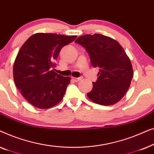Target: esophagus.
Listing matches in <instances>:
<instances>
[{"label":"esophagus","instance_id":"1","mask_svg":"<svg viewBox=\"0 0 154 154\" xmlns=\"http://www.w3.org/2000/svg\"><path fill=\"white\" fill-rule=\"evenodd\" d=\"M83 79V77H79V78H75V77H73L72 79L73 81H74L75 82H79V81H81V80Z\"/></svg>","mask_w":154,"mask_h":154}]
</instances>
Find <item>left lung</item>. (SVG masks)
I'll use <instances>...</instances> for the list:
<instances>
[{
  "instance_id": "obj_1",
  "label": "left lung",
  "mask_w": 154,
  "mask_h": 154,
  "mask_svg": "<svg viewBox=\"0 0 154 154\" xmlns=\"http://www.w3.org/2000/svg\"><path fill=\"white\" fill-rule=\"evenodd\" d=\"M75 42L85 48L92 66L100 68L88 98L104 106L116 104L129 89L133 77L131 62L123 47L114 39L99 33L82 35Z\"/></svg>"
}]
</instances>
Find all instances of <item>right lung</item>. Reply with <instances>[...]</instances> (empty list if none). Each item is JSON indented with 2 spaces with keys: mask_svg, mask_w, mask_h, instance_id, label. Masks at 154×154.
Masks as SVG:
<instances>
[{
  "mask_svg": "<svg viewBox=\"0 0 154 154\" xmlns=\"http://www.w3.org/2000/svg\"><path fill=\"white\" fill-rule=\"evenodd\" d=\"M76 35L37 33L23 44L16 57L13 77L16 87L33 106L49 109L61 102L71 78L53 71L60 50Z\"/></svg>",
  "mask_w": 154,
  "mask_h": 154,
  "instance_id": "obj_1",
  "label": "right lung"
}]
</instances>
